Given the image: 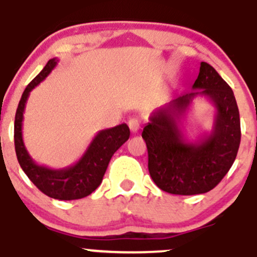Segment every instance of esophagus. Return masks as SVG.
I'll return each mask as SVG.
<instances>
[{"mask_svg":"<svg viewBox=\"0 0 257 257\" xmlns=\"http://www.w3.org/2000/svg\"><path fill=\"white\" fill-rule=\"evenodd\" d=\"M128 125L133 133H138L139 129H140V120L137 117H133V118H129Z\"/></svg>","mask_w":257,"mask_h":257,"instance_id":"1","label":"esophagus"}]
</instances>
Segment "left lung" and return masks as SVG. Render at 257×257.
<instances>
[{
  "label": "left lung",
  "mask_w": 257,
  "mask_h": 257,
  "mask_svg": "<svg viewBox=\"0 0 257 257\" xmlns=\"http://www.w3.org/2000/svg\"><path fill=\"white\" fill-rule=\"evenodd\" d=\"M192 89L153 111L143 132L152 180L161 190L181 196L213 190L231 169L240 144L237 101L216 70L202 61ZM197 96H204L214 105L215 118L211 134L192 143L179 125Z\"/></svg>",
  "instance_id": "1"
}]
</instances>
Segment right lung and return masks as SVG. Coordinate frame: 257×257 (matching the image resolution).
Returning a JSON list of instances; mask_svg holds the SVG:
<instances>
[{"label": "right lung", "mask_w": 257, "mask_h": 257, "mask_svg": "<svg viewBox=\"0 0 257 257\" xmlns=\"http://www.w3.org/2000/svg\"><path fill=\"white\" fill-rule=\"evenodd\" d=\"M58 61L55 58L51 59L42 71L25 88L14 120V145L20 167L41 192L59 200L81 199L99 187L111 157L128 140L131 131L125 123L100 131L91 140L83 156L71 167L52 169L37 164L29 155L23 140L24 110L30 91L52 72Z\"/></svg>", "instance_id": "right-lung-1"}]
</instances>
